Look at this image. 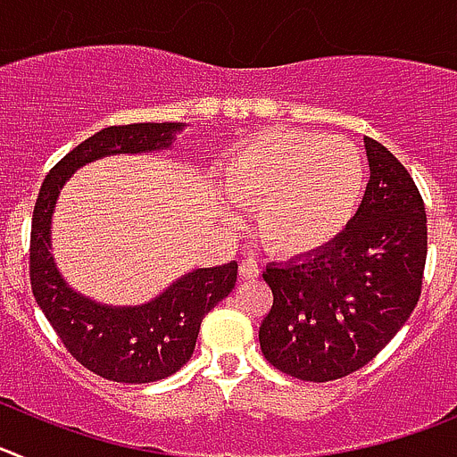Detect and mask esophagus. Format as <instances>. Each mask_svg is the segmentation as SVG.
<instances>
[{
  "mask_svg": "<svg viewBox=\"0 0 457 457\" xmlns=\"http://www.w3.org/2000/svg\"><path fill=\"white\" fill-rule=\"evenodd\" d=\"M238 275H241V279H257L262 275V270H259L254 259H243L241 266H238Z\"/></svg>",
  "mask_w": 457,
  "mask_h": 457,
  "instance_id": "obj_1",
  "label": "esophagus"
}]
</instances>
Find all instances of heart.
Wrapping results in <instances>:
<instances>
[{
	"mask_svg": "<svg viewBox=\"0 0 457 457\" xmlns=\"http://www.w3.org/2000/svg\"><path fill=\"white\" fill-rule=\"evenodd\" d=\"M368 170L353 144L272 128L237 148L223 170L225 194L254 212L268 253L304 257L343 234L363 200Z\"/></svg>",
	"mask_w": 457,
	"mask_h": 457,
	"instance_id": "heart-1",
	"label": "heart"
}]
</instances>
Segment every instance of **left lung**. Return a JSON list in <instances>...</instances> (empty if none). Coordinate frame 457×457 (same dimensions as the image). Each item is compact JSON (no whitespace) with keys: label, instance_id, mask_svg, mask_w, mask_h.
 I'll use <instances>...</instances> for the list:
<instances>
[{"label":"left lung","instance_id":"left-lung-1","mask_svg":"<svg viewBox=\"0 0 457 457\" xmlns=\"http://www.w3.org/2000/svg\"><path fill=\"white\" fill-rule=\"evenodd\" d=\"M363 203L331 245L272 263V306L259 327L262 352L279 372L325 383L368 365L406 325L421 295L426 207L406 166L365 137Z\"/></svg>","mask_w":457,"mask_h":457}]
</instances>
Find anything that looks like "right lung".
Returning <instances> with one entry per match:
<instances>
[{"mask_svg": "<svg viewBox=\"0 0 457 457\" xmlns=\"http://www.w3.org/2000/svg\"><path fill=\"white\" fill-rule=\"evenodd\" d=\"M182 123L110 126L71 148L46 173L31 220L29 277L37 306L67 352L89 372L117 383H151L170 377L191 358L200 322L237 284L238 263L198 268L142 306H104L67 287L49 254L51 214L61 187L79 166L114 153L170 146Z\"/></svg>", "mask_w": 457, "mask_h": 457, "instance_id": "right-lung-1", "label": "right lung"}]
</instances>
